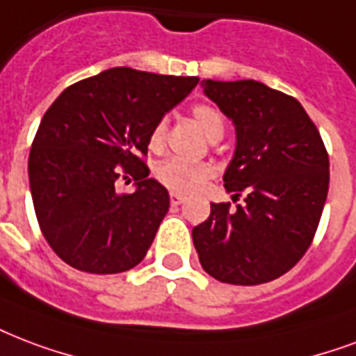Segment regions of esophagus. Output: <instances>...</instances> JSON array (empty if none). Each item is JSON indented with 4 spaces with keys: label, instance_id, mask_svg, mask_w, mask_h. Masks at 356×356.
I'll return each instance as SVG.
<instances>
[{
    "label": "esophagus",
    "instance_id": "1",
    "mask_svg": "<svg viewBox=\"0 0 356 356\" xmlns=\"http://www.w3.org/2000/svg\"><path fill=\"white\" fill-rule=\"evenodd\" d=\"M170 202H172V205H181V203L184 202V197L181 196V194H175V192H172V194H170Z\"/></svg>",
    "mask_w": 356,
    "mask_h": 356
}]
</instances>
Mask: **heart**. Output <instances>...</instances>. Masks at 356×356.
I'll return each mask as SVG.
<instances>
[{
  "mask_svg": "<svg viewBox=\"0 0 356 356\" xmlns=\"http://www.w3.org/2000/svg\"><path fill=\"white\" fill-rule=\"evenodd\" d=\"M192 118L211 142H216L224 136L226 123H224L220 110L214 108L213 104H205V102L196 104L192 108ZM166 138L168 119L162 118L153 124V129L149 132V149L160 151L166 143ZM213 175L214 168L207 162H188L183 159H168L154 168V177L160 184H164L173 192H183V194L197 190Z\"/></svg>",
  "mask_w": 356,
  "mask_h": 356,
  "instance_id": "b5f03b06",
  "label": "heart"
}]
</instances>
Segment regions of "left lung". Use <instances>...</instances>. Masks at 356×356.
Wrapping results in <instances>:
<instances>
[{
	"label": "left lung",
	"mask_w": 356,
	"mask_h": 356,
	"mask_svg": "<svg viewBox=\"0 0 356 356\" xmlns=\"http://www.w3.org/2000/svg\"><path fill=\"white\" fill-rule=\"evenodd\" d=\"M232 119L237 149L224 186L244 203H211L192 229L200 263L218 282L257 286L293 268L310 248L329 192V153L305 108L261 81L203 80Z\"/></svg>",
	"instance_id": "8db88e82"
}]
</instances>
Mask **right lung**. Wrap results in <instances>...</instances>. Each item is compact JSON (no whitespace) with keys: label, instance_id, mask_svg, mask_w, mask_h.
Returning a JSON list of instances; mask_svg holds the SVG:
<instances>
[{"label":"right lung","instance_id":"1","mask_svg":"<svg viewBox=\"0 0 356 356\" xmlns=\"http://www.w3.org/2000/svg\"><path fill=\"white\" fill-rule=\"evenodd\" d=\"M197 76L115 67L69 86L46 110L29 151V188L46 243L91 275L136 267L170 209L149 179V132L196 88ZM129 175L134 195L115 192Z\"/></svg>","mask_w":356,"mask_h":356}]
</instances>
